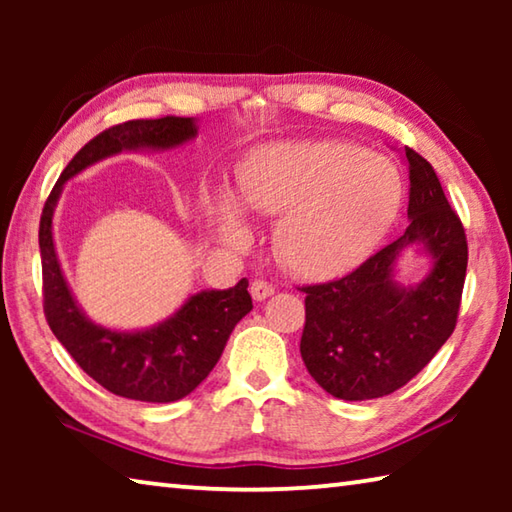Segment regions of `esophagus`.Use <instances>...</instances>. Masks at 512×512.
I'll return each instance as SVG.
<instances>
[{"mask_svg": "<svg viewBox=\"0 0 512 512\" xmlns=\"http://www.w3.org/2000/svg\"><path fill=\"white\" fill-rule=\"evenodd\" d=\"M250 293H253L255 300H266L268 296H273L275 287H273L271 282H266V280H255L253 284H250Z\"/></svg>", "mask_w": 512, "mask_h": 512, "instance_id": "esophagus-1", "label": "esophagus"}]
</instances>
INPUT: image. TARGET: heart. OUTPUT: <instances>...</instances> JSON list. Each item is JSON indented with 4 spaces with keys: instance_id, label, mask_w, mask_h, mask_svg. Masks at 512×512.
<instances>
[{
    "instance_id": "obj_1",
    "label": "heart",
    "mask_w": 512,
    "mask_h": 512,
    "mask_svg": "<svg viewBox=\"0 0 512 512\" xmlns=\"http://www.w3.org/2000/svg\"><path fill=\"white\" fill-rule=\"evenodd\" d=\"M250 210L282 216L275 248L284 266L311 280L366 262L393 228L404 180L393 162L359 144L323 140L273 144L255 153L239 180ZM221 235L244 244L248 225L228 196L216 201Z\"/></svg>"
}]
</instances>
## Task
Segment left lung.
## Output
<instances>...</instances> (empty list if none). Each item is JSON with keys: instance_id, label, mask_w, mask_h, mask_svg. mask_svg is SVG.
Returning <instances> with one entry per match:
<instances>
[{"instance_id": "left-lung-1", "label": "left lung", "mask_w": 512, "mask_h": 512, "mask_svg": "<svg viewBox=\"0 0 512 512\" xmlns=\"http://www.w3.org/2000/svg\"><path fill=\"white\" fill-rule=\"evenodd\" d=\"M409 162V228L339 280L309 284L302 361L339 400L361 402L395 393L436 357L452 336L461 307L467 239L431 164L404 146ZM432 255L430 275L415 288L392 280L404 247Z\"/></svg>"}]
</instances>
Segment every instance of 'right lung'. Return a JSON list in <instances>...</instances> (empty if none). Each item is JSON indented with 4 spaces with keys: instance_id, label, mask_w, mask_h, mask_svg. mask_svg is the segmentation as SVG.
Returning <instances> with one entry per match:
<instances>
[{
    "instance_id": "1",
    "label": "right lung",
    "mask_w": 512,
    "mask_h": 512,
    "mask_svg": "<svg viewBox=\"0 0 512 512\" xmlns=\"http://www.w3.org/2000/svg\"><path fill=\"white\" fill-rule=\"evenodd\" d=\"M196 137L192 117L133 119L110 126L74 155L51 189L40 216L42 307L47 323L72 359L119 397L140 402L183 400L210 375L221 359L232 329L253 309L248 280L232 289L201 291L176 314L144 332H115L85 318L60 271L51 219L63 185L108 155L133 149H173Z\"/></svg>"
}]
</instances>
